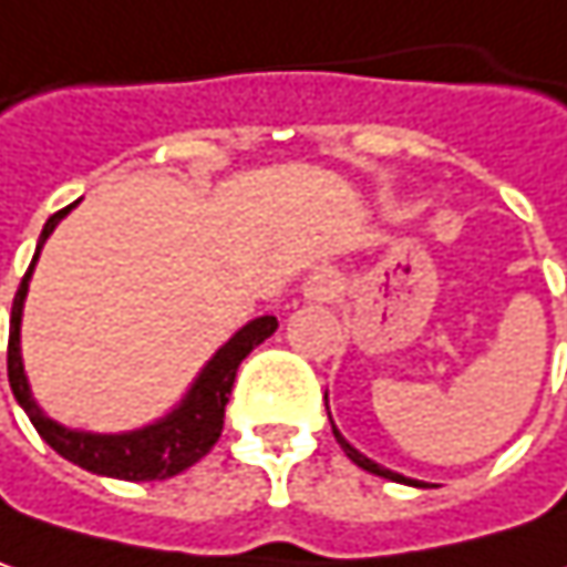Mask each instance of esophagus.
Listing matches in <instances>:
<instances>
[{
    "label": "esophagus",
    "mask_w": 567,
    "mask_h": 567,
    "mask_svg": "<svg viewBox=\"0 0 567 567\" xmlns=\"http://www.w3.org/2000/svg\"><path fill=\"white\" fill-rule=\"evenodd\" d=\"M337 291H340V282L331 269H318L305 279V298H311V301H331Z\"/></svg>",
    "instance_id": "esophagus-1"
}]
</instances>
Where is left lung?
<instances>
[{
    "mask_svg": "<svg viewBox=\"0 0 567 567\" xmlns=\"http://www.w3.org/2000/svg\"><path fill=\"white\" fill-rule=\"evenodd\" d=\"M328 415H331V412H328ZM331 429H334V422H331ZM334 437H337V444L343 447V454H347V457H350V461H353L357 467H363V471H370V474H377V477L395 481V484H409V487H425V484H419V481H409V477H402V474H392V471H386V467H380L377 461H370L367 454H360V451H357L353 444H347V441H343V435H340L337 429H334Z\"/></svg>",
    "mask_w": 567,
    "mask_h": 567,
    "instance_id": "1",
    "label": "left lung"
}]
</instances>
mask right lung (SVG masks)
<instances>
[{
	"mask_svg": "<svg viewBox=\"0 0 567 567\" xmlns=\"http://www.w3.org/2000/svg\"><path fill=\"white\" fill-rule=\"evenodd\" d=\"M71 207H64L54 217H48V224L41 230V239H38V249H34V259H31L25 279L19 285V291H16L12 321H9V386L16 392L19 405L28 412L31 425L38 429V435L44 437L61 457L74 461L83 471L103 474V477H116V481H168V477H175L181 471H187L190 464H197L217 444V437L224 432V409L230 402V389L239 363L266 337L276 334L279 321L272 315H262V318L249 321L246 328H239L210 357V363L200 370V377L194 380V386L187 389V395L181 399L178 409H172L155 425L123 432V435H93V432H74V429L58 425L31 399L25 367H22L19 328H22L28 279H31V269L38 262V252H41V246L51 236V230L61 224V217L71 214Z\"/></svg>",
	"mask_w": 567,
	"mask_h": 567,
	"instance_id": "right-lung-1",
	"label": "right lung"
}]
</instances>
